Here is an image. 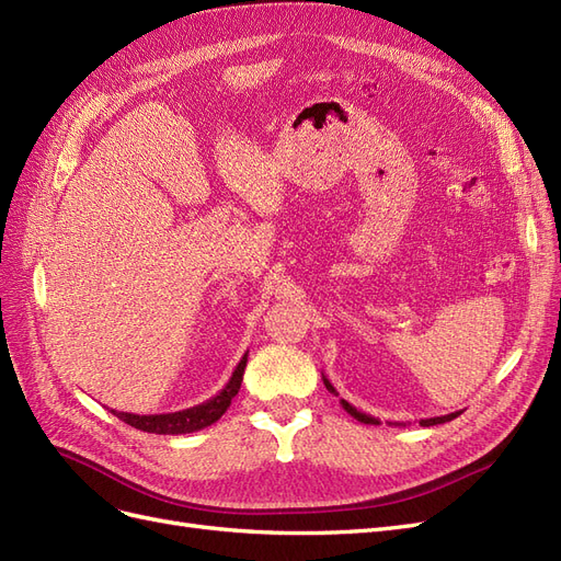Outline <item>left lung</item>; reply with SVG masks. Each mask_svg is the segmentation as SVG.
Instances as JSON below:
<instances>
[{"mask_svg": "<svg viewBox=\"0 0 561 561\" xmlns=\"http://www.w3.org/2000/svg\"><path fill=\"white\" fill-rule=\"evenodd\" d=\"M322 381H325V388L330 390V393H334V396H339L336 393V390H334V386L325 379V377H322ZM342 407H344V410L353 416V419H358L360 423H369V426H379V419H375V416H369V414H365V412H360V410H355V407L353 404H348L346 400H342ZM458 414H461V412H451V414H445V416H433V419H421L419 423H421V426L423 428H428V426H437V423H447V421H451V419H456ZM390 423V426H407V423H402V421H388Z\"/></svg>", "mask_w": 561, "mask_h": 561, "instance_id": "8db88e82", "label": "left lung"}]
</instances>
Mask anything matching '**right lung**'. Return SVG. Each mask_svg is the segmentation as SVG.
<instances>
[{
    "label": "right lung",
    "mask_w": 561,
    "mask_h": 561,
    "mask_svg": "<svg viewBox=\"0 0 561 561\" xmlns=\"http://www.w3.org/2000/svg\"><path fill=\"white\" fill-rule=\"evenodd\" d=\"M245 363H248V353L241 358V363L236 365L231 379L227 381V386L219 390L217 396H213L210 400L201 402L190 407V410L182 412H171V414H130V412H116L110 410L116 419H122L128 426L145 431V433H157V435H184V433H196L213 426V423L227 412V407L231 404V400L236 398L243 381V371H245Z\"/></svg>",
    "instance_id": "obj_1"
}]
</instances>
